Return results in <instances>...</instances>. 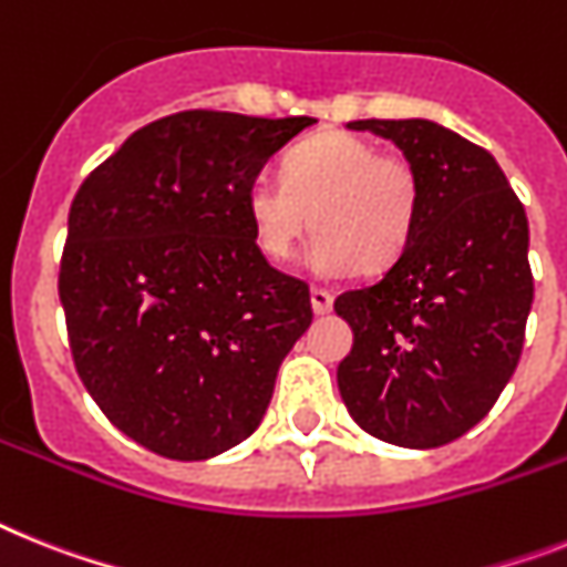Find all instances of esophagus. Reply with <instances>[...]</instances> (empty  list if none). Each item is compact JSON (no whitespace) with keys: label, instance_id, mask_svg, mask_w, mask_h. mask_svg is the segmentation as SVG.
I'll list each match as a JSON object with an SVG mask.
<instances>
[{"label":"esophagus","instance_id":"1","mask_svg":"<svg viewBox=\"0 0 567 567\" xmlns=\"http://www.w3.org/2000/svg\"><path fill=\"white\" fill-rule=\"evenodd\" d=\"M331 306H334V297H331L326 288H311V308L317 317H322V313L331 311Z\"/></svg>","mask_w":567,"mask_h":567}]
</instances>
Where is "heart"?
Here are the masks:
<instances>
[{"label":"heart","instance_id":"b5f03b06","mask_svg":"<svg viewBox=\"0 0 567 567\" xmlns=\"http://www.w3.org/2000/svg\"><path fill=\"white\" fill-rule=\"evenodd\" d=\"M245 210L259 254L288 261L317 227L308 268L337 279L357 268L383 270L401 259L421 210L415 169L349 132H320L293 146L282 181H250Z\"/></svg>","mask_w":567,"mask_h":567}]
</instances>
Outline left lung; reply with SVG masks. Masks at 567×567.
<instances>
[{
    "instance_id": "obj_1",
    "label": "left lung",
    "mask_w": 567,
    "mask_h": 567,
    "mask_svg": "<svg viewBox=\"0 0 567 567\" xmlns=\"http://www.w3.org/2000/svg\"><path fill=\"white\" fill-rule=\"evenodd\" d=\"M415 169L412 241L378 282L334 299L354 346L337 386L357 426L432 450L482 421L513 378L534 302L527 216L482 146L426 117L351 121Z\"/></svg>"
}]
</instances>
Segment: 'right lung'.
Returning <instances> with one entry per match:
<instances>
[{
  "mask_svg": "<svg viewBox=\"0 0 567 567\" xmlns=\"http://www.w3.org/2000/svg\"><path fill=\"white\" fill-rule=\"evenodd\" d=\"M313 117L178 112L78 189L60 302L80 380L132 441L175 461L256 432L311 326L308 285L259 254L245 195Z\"/></svg>",
  "mask_w": 567,
  "mask_h": 567,
  "instance_id": "right-lung-1",
  "label": "right lung"
}]
</instances>
